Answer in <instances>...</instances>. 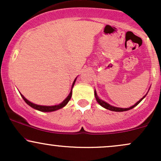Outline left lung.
Listing matches in <instances>:
<instances>
[{
  "label": "left lung",
  "instance_id": "1",
  "mask_svg": "<svg viewBox=\"0 0 161 161\" xmlns=\"http://www.w3.org/2000/svg\"><path fill=\"white\" fill-rule=\"evenodd\" d=\"M145 96H146V95H145ZM145 96H144V97H142V98L141 100H139V101H138V102L136 103V104L133 105V106H132V107H131V108H116V107L111 106V105H110V104H108V103L104 102V101H102V100H101V99H100L99 97H97V94H96V92L95 91V98H96V101H97V103H98V104H99L100 105H101V107H103V108H104L108 109V110H112V111H116V112L126 111V110H130V109H132V108H134L136 106V105H138V104H139L140 102H141V101H142V99H143L144 97H145Z\"/></svg>",
  "mask_w": 161,
  "mask_h": 161
}]
</instances>
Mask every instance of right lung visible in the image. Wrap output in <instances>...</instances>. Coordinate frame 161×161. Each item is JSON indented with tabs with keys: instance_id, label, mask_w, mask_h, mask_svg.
Wrapping results in <instances>:
<instances>
[{
	"instance_id": "add662e5",
	"label": "right lung",
	"mask_w": 161,
	"mask_h": 161,
	"mask_svg": "<svg viewBox=\"0 0 161 161\" xmlns=\"http://www.w3.org/2000/svg\"><path fill=\"white\" fill-rule=\"evenodd\" d=\"M75 80H76V79H75L74 82L73 83V86H72V89H73V86H74L75 82ZM22 97H23L24 101H25V102L28 105H29L30 107H32V108L36 109V110H40V111H42V112H51V111H54V110H59V109L64 108V106H66V104H67L68 102H69V101L71 98L72 97V90H71V92L69 93V96H68L64 100V101L61 103V104H58V105H54V106H42V105H38V104H33V103L30 102V101H29L26 98H25V97H24L23 95H22Z\"/></svg>"
}]
</instances>
